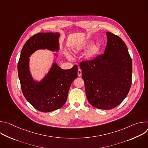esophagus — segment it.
<instances>
[{"label":"esophagus","instance_id":"esophagus-1","mask_svg":"<svg viewBox=\"0 0 148 148\" xmlns=\"http://www.w3.org/2000/svg\"><path fill=\"white\" fill-rule=\"evenodd\" d=\"M78 75L79 76V77H80L81 75V69H78Z\"/></svg>","mask_w":148,"mask_h":148}]
</instances>
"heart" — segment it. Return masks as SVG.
Segmentation results:
<instances>
[{
  "instance_id": "b5f03b06",
  "label": "heart",
  "mask_w": 148,
  "mask_h": 148,
  "mask_svg": "<svg viewBox=\"0 0 148 148\" xmlns=\"http://www.w3.org/2000/svg\"><path fill=\"white\" fill-rule=\"evenodd\" d=\"M92 44V42L91 41H87L86 43L82 44V45H81L80 46L78 47L74 51L75 53L79 52V51H81L82 50H87L90 46H91ZM101 49V45L100 43H97L95 44L94 45H93L90 49V50L88 51V52L87 53L86 56L88 59H92L94 58L100 51Z\"/></svg>"
}]
</instances>
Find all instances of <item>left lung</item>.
Returning <instances> with one entry per match:
<instances>
[{
    "instance_id": "8db88e82",
    "label": "left lung",
    "mask_w": 148,
    "mask_h": 148,
    "mask_svg": "<svg viewBox=\"0 0 148 148\" xmlns=\"http://www.w3.org/2000/svg\"><path fill=\"white\" fill-rule=\"evenodd\" d=\"M104 53L80 62L86 96L93 107L111 110L127 96L132 84V62L124 41L107 32Z\"/></svg>"
}]
</instances>
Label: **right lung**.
Returning <instances> with one entry per match:
<instances>
[{
	"label": "right lung",
	"mask_w": 148,
	"mask_h": 148,
	"mask_svg": "<svg viewBox=\"0 0 148 148\" xmlns=\"http://www.w3.org/2000/svg\"><path fill=\"white\" fill-rule=\"evenodd\" d=\"M59 34L39 33L32 36L21 51L17 64L22 92L36 110L48 112L61 108L66 103L73 81L78 77V67L62 70L54 64L47 75L38 83L32 79L29 70V57L38 49L57 50Z\"/></svg>",
	"instance_id": "obj_1"
}]
</instances>
